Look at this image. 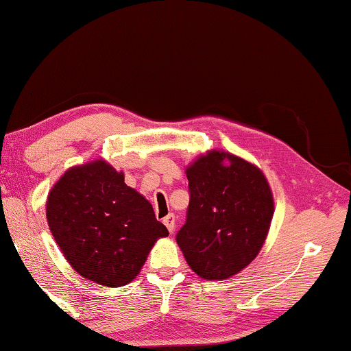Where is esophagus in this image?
Wrapping results in <instances>:
<instances>
[{
    "mask_svg": "<svg viewBox=\"0 0 351 351\" xmlns=\"http://www.w3.org/2000/svg\"><path fill=\"white\" fill-rule=\"evenodd\" d=\"M163 223L166 225L167 231H169V232H174V230H176V217L172 215V213H169V215L163 218Z\"/></svg>",
    "mask_w": 351,
    "mask_h": 351,
    "instance_id": "obj_1",
    "label": "esophagus"
}]
</instances>
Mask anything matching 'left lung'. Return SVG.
I'll list each match as a JSON object with an SVG mask.
<instances>
[{
  "mask_svg": "<svg viewBox=\"0 0 351 351\" xmlns=\"http://www.w3.org/2000/svg\"><path fill=\"white\" fill-rule=\"evenodd\" d=\"M190 204L176 241L188 266L207 280H225L260 253L274 215L271 186L260 167L221 150L186 167Z\"/></svg>",
  "mask_w": 351,
  "mask_h": 351,
  "instance_id": "obj_1",
  "label": "left lung"
}]
</instances>
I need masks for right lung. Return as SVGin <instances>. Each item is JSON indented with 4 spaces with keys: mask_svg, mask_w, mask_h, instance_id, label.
I'll use <instances>...</instances> for the list:
<instances>
[{
    "mask_svg": "<svg viewBox=\"0 0 351 351\" xmlns=\"http://www.w3.org/2000/svg\"><path fill=\"white\" fill-rule=\"evenodd\" d=\"M47 223L75 272L104 287H123L141 272L166 226L144 196L108 161L74 166L47 196Z\"/></svg>",
    "mask_w": 351,
    "mask_h": 351,
    "instance_id": "1",
    "label": "right lung"
}]
</instances>
